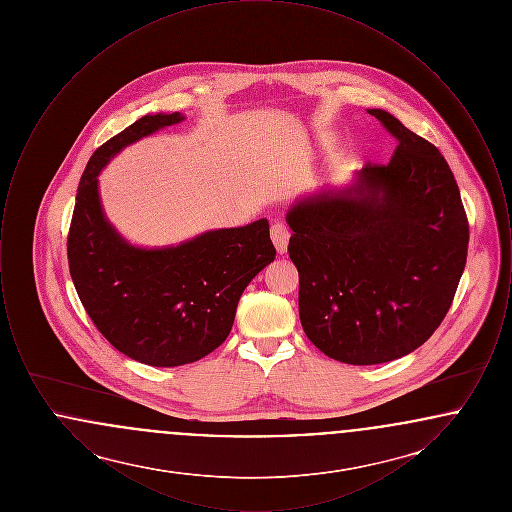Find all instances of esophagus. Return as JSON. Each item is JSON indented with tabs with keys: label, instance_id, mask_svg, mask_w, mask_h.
<instances>
[{
	"label": "esophagus",
	"instance_id": "obj_1",
	"mask_svg": "<svg viewBox=\"0 0 512 512\" xmlns=\"http://www.w3.org/2000/svg\"><path fill=\"white\" fill-rule=\"evenodd\" d=\"M290 236H292V232H290V228H288L286 224L274 222V224L270 226V240H272V244L276 247L278 255H284V253L288 251Z\"/></svg>",
	"mask_w": 512,
	"mask_h": 512
}]
</instances>
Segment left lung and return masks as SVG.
<instances>
[{
    "label": "left lung",
    "mask_w": 512,
    "mask_h": 512,
    "mask_svg": "<svg viewBox=\"0 0 512 512\" xmlns=\"http://www.w3.org/2000/svg\"><path fill=\"white\" fill-rule=\"evenodd\" d=\"M368 113L397 140L390 163H366L286 213L301 326L324 355L361 366L405 357L436 332L468 251L461 192L438 147L384 109Z\"/></svg>",
    "instance_id": "8db88e82"
}]
</instances>
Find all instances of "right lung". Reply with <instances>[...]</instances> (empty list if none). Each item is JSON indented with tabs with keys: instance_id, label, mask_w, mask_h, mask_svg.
<instances>
[{
	"instance_id": "1",
	"label": "right lung",
	"mask_w": 512,
	"mask_h": 512,
	"mask_svg": "<svg viewBox=\"0 0 512 512\" xmlns=\"http://www.w3.org/2000/svg\"><path fill=\"white\" fill-rule=\"evenodd\" d=\"M186 119L157 113L96 149L80 178L67 240L76 293L115 349L149 366L195 363L228 338L249 282L274 261L268 220L207 230L165 247L124 240L99 199V172L124 147Z\"/></svg>"
}]
</instances>
